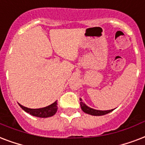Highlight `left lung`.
Wrapping results in <instances>:
<instances>
[{
  "instance_id": "8db88e82",
  "label": "left lung",
  "mask_w": 145,
  "mask_h": 145,
  "mask_svg": "<svg viewBox=\"0 0 145 145\" xmlns=\"http://www.w3.org/2000/svg\"><path fill=\"white\" fill-rule=\"evenodd\" d=\"M80 106L81 109L82 110V111L84 113H88V114H90V115L92 116H103L105 115V114H107V113H110L111 111H113L114 109L113 110H95V109L91 108L89 106H88L86 104L82 102V100L80 98Z\"/></svg>"
}]
</instances>
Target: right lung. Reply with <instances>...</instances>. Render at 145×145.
<instances>
[{
    "label": "right lung",
    "mask_w": 145,
    "mask_h": 145,
    "mask_svg": "<svg viewBox=\"0 0 145 145\" xmlns=\"http://www.w3.org/2000/svg\"><path fill=\"white\" fill-rule=\"evenodd\" d=\"M57 101L54 102L49 106H47L43 108L39 109H30L25 106H22L20 104L19 105L20 107L25 110L26 113H29L32 116H37V117H41V118H47V117H50L54 115L57 111Z\"/></svg>",
    "instance_id": "1"
}]
</instances>
